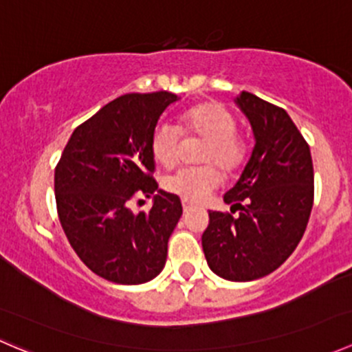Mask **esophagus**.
I'll list each match as a JSON object with an SVG mask.
<instances>
[{
    "label": "esophagus",
    "instance_id": "obj_1",
    "mask_svg": "<svg viewBox=\"0 0 352 352\" xmlns=\"http://www.w3.org/2000/svg\"><path fill=\"white\" fill-rule=\"evenodd\" d=\"M182 208H184V212H189L192 211L194 204L190 201H187V199H182Z\"/></svg>",
    "mask_w": 352,
    "mask_h": 352
}]
</instances>
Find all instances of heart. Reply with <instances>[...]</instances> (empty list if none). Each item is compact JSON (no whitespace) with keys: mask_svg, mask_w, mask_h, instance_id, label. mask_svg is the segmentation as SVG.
I'll return each mask as SVG.
<instances>
[{"mask_svg":"<svg viewBox=\"0 0 352 352\" xmlns=\"http://www.w3.org/2000/svg\"><path fill=\"white\" fill-rule=\"evenodd\" d=\"M181 129L160 120L150 136V150L158 165L170 168L179 160L180 131L206 140L199 160L208 165L189 166L170 175L165 189L187 201L206 199L223 182L218 163L226 173H235L248 158V144L236 131V120L225 105L206 102L190 107L180 116Z\"/></svg>","mask_w":352,"mask_h":352,"instance_id":"obj_1","label":"heart"}]
</instances>
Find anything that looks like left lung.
<instances>
[{
  "label": "left lung",
  "mask_w": 352,
  "mask_h": 352,
  "mask_svg": "<svg viewBox=\"0 0 352 352\" xmlns=\"http://www.w3.org/2000/svg\"><path fill=\"white\" fill-rule=\"evenodd\" d=\"M236 105L250 120L255 146L233 189L230 212L209 211L202 250L228 281H254L279 267L300 243L314 206L310 146L285 109L242 91Z\"/></svg>",
  "instance_id": "1"
}]
</instances>
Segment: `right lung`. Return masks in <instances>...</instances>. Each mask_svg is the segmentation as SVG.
<instances>
[{
  "mask_svg": "<svg viewBox=\"0 0 352 352\" xmlns=\"http://www.w3.org/2000/svg\"><path fill=\"white\" fill-rule=\"evenodd\" d=\"M175 94H127L76 127L54 172L58 216L67 242L90 271L117 285H141L162 272L182 216L175 194L158 189L151 131ZM154 197L134 215L131 198Z\"/></svg>",
  "mask_w": 352,
  "mask_h": 352,
  "instance_id": "obj_1",
  "label": "right lung"
}]
</instances>
